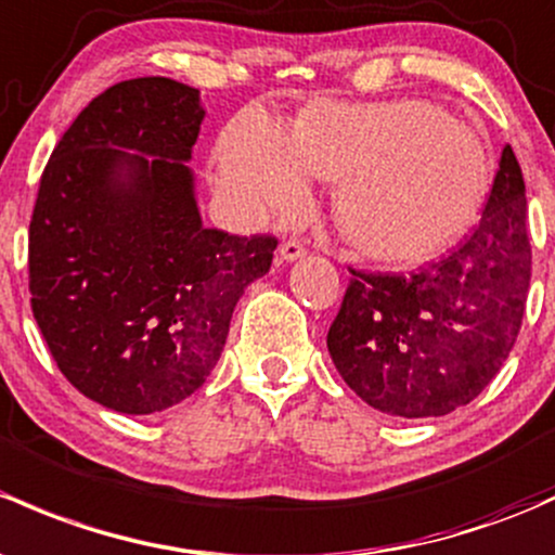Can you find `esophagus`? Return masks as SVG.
Instances as JSON below:
<instances>
[{"mask_svg": "<svg viewBox=\"0 0 555 555\" xmlns=\"http://www.w3.org/2000/svg\"><path fill=\"white\" fill-rule=\"evenodd\" d=\"M302 255H306V244L300 242V238H287V242L279 247V258H282L284 262H295L300 260Z\"/></svg>", "mask_w": 555, "mask_h": 555, "instance_id": "34e87169", "label": "esophagus"}]
</instances>
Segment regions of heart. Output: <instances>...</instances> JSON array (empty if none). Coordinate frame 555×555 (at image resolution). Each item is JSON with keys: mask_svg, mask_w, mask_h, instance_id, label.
Listing matches in <instances>:
<instances>
[{"mask_svg": "<svg viewBox=\"0 0 555 555\" xmlns=\"http://www.w3.org/2000/svg\"><path fill=\"white\" fill-rule=\"evenodd\" d=\"M218 189L247 218L306 207L311 178L337 180L332 215L370 258L396 266L447 249L481 209V138L434 103H313L293 127L260 108L231 121L215 151Z\"/></svg>", "mask_w": 555, "mask_h": 555, "instance_id": "b5f03b06", "label": "heart"}]
</instances>
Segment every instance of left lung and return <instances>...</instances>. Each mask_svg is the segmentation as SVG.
<instances>
[{"instance_id": "8db88e82", "label": "left lung", "mask_w": 555, "mask_h": 555, "mask_svg": "<svg viewBox=\"0 0 555 555\" xmlns=\"http://www.w3.org/2000/svg\"><path fill=\"white\" fill-rule=\"evenodd\" d=\"M326 335L359 399L390 417H441L470 404L508 359L532 276L527 196L505 145L470 236L412 276L351 271Z\"/></svg>"}]
</instances>
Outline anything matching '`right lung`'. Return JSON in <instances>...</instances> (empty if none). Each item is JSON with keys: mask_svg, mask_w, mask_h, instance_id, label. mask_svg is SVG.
<instances>
[{"mask_svg": "<svg viewBox=\"0 0 555 555\" xmlns=\"http://www.w3.org/2000/svg\"><path fill=\"white\" fill-rule=\"evenodd\" d=\"M199 90L127 79L63 132L28 229L31 311L66 380L121 415L202 388L273 236L204 229L191 162Z\"/></svg>", "mask_w": 555, "mask_h": 555, "instance_id": "right-lung-1", "label": "right lung"}]
</instances>
